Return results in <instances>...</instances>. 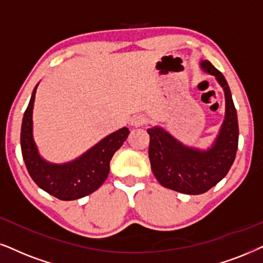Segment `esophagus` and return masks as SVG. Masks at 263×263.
I'll return each instance as SVG.
<instances>
[{
  "label": "esophagus",
  "mask_w": 263,
  "mask_h": 263,
  "mask_svg": "<svg viewBox=\"0 0 263 263\" xmlns=\"http://www.w3.org/2000/svg\"><path fill=\"white\" fill-rule=\"evenodd\" d=\"M145 124V118L143 115H135L134 118L131 119V126L134 127H141Z\"/></svg>",
  "instance_id": "34e87169"
}]
</instances>
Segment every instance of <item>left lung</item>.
Wrapping results in <instances>:
<instances>
[{"label":"left lung","instance_id":"obj_1","mask_svg":"<svg viewBox=\"0 0 263 263\" xmlns=\"http://www.w3.org/2000/svg\"><path fill=\"white\" fill-rule=\"evenodd\" d=\"M200 68L215 76L226 99L224 120L211 147H189L160 126L148 128L149 160L159 183L192 195L208 192L228 174L237 154L239 137L237 110L224 76L209 61H201Z\"/></svg>","mask_w":263,"mask_h":263}]
</instances>
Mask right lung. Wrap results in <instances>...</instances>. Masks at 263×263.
<instances>
[{"mask_svg": "<svg viewBox=\"0 0 263 263\" xmlns=\"http://www.w3.org/2000/svg\"><path fill=\"white\" fill-rule=\"evenodd\" d=\"M37 86L32 91L22 122L21 145L26 168L35 183L53 197L61 200L84 198L97 191L107 179L112 155L128 137V128L122 127L108 135L75 160L64 164L45 160L32 135V110Z\"/></svg>", "mask_w": 263, "mask_h": 263, "instance_id": "obj_1", "label": "right lung"}]
</instances>
